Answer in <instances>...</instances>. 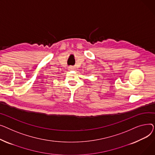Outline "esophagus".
<instances>
[{
  "label": "esophagus",
  "mask_w": 155,
  "mask_h": 155,
  "mask_svg": "<svg viewBox=\"0 0 155 155\" xmlns=\"http://www.w3.org/2000/svg\"><path fill=\"white\" fill-rule=\"evenodd\" d=\"M68 69H69V71H73V70H75V69H76V68H74V67H73V66H69V67L68 68Z\"/></svg>",
  "instance_id": "obj_1"
}]
</instances>
